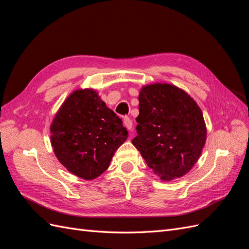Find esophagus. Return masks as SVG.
<instances>
[{
  "label": "esophagus",
  "mask_w": 249,
  "mask_h": 249,
  "mask_svg": "<svg viewBox=\"0 0 249 249\" xmlns=\"http://www.w3.org/2000/svg\"><path fill=\"white\" fill-rule=\"evenodd\" d=\"M124 126L126 127L127 130L132 131V127H133V122H132V119H131V118H129L127 116H125V117L124 118Z\"/></svg>",
  "instance_id": "obj_1"
}]
</instances>
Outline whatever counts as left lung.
I'll return each mask as SVG.
<instances>
[{"mask_svg": "<svg viewBox=\"0 0 249 249\" xmlns=\"http://www.w3.org/2000/svg\"><path fill=\"white\" fill-rule=\"evenodd\" d=\"M136 122L132 143L154 173L168 182L191 170L205 146L207 127L189 94L166 83L143 86Z\"/></svg>", "mask_w": 249, "mask_h": 249, "instance_id": "obj_1", "label": "left lung"}]
</instances>
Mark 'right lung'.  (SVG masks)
Listing matches in <instances>:
<instances>
[{"mask_svg":"<svg viewBox=\"0 0 249 249\" xmlns=\"http://www.w3.org/2000/svg\"><path fill=\"white\" fill-rule=\"evenodd\" d=\"M51 143L59 162L83 179L100 177L127 138V131L94 89L74 90L51 124Z\"/></svg>","mask_w":249,"mask_h":249,"instance_id":"obj_1","label":"right lung"}]
</instances>
